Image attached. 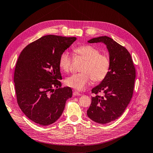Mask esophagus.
Instances as JSON below:
<instances>
[{"mask_svg": "<svg viewBox=\"0 0 153 153\" xmlns=\"http://www.w3.org/2000/svg\"><path fill=\"white\" fill-rule=\"evenodd\" d=\"M74 96H81V94H80L79 92H77V91H74L73 93Z\"/></svg>", "mask_w": 153, "mask_h": 153, "instance_id": "obj_1", "label": "esophagus"}]
</instances>
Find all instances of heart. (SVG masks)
Returning a JSON list of instances; mask_svg holds the SVG:
<instances>
[{
  "instance_id": "1",
  "label": "heart",
  "mask_w": 153,
  "mask_h": 153,
  "mask_svg": "<svg viewBox=\"0 0 153 153\" xmlns=\"http://www.w3.org/2000/svg\"><path fill=\"white\" fill-rule=\"evenodd\" d=\"M76 57L84 60L81 67L82 73L74 74L66 80V84L77 91H83L92 80L96 83L103 81L109 73L110 60L107 55L101 53L100 50L90 45H82L74 50ZM73 59L64 51L59 58L60 68L64 72L71 70Z\"/></svg>"
}]
</instances>
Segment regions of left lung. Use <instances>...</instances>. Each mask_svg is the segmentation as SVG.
I'll return each mask as SVG.
<instances>
[{"instance_id":"1","label":"left lung","mask_w":153,"mask_h":153,"mask_svg":"<svg viewBox=\"0 0 153 153\" xmlns=\"http://www.w3.org/2000/svg\"><path fill=\"white\" fill-rule=\"evenodd\" d=\"M90 43H103L109 52L110 69L100 84L92 89L91 104L87 111L92 121L104 124L118 119L124 112L132 98L135 68L131 55L126 48L107 36H101L88 41ZM100 91L104 96L97 94Z\"/></svg>"}]
</instances>
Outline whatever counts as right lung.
<instances>
[{
	"mask_svg": "<svg viewBox=\"0 0 153 153\" xmlns=\"http://www.w3.org/2000/svg\"><path fill=\"white\" fill-rule=\"evenodd\" d=\"M76 39L45 36L27 45L18 59L14 73L17 103L37 124L47 126L55 123L72 97L71 87H61L59 58Z\"/></svg>",
	"mask_w": 153,
	"mask_h": 153,
	"instance_id": "1",
	"label": "right lung"
}]
</instances>
